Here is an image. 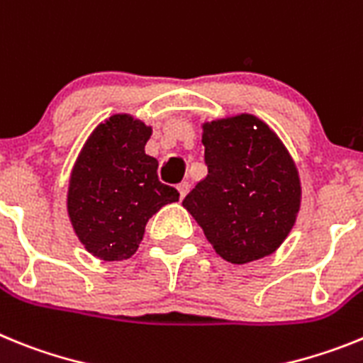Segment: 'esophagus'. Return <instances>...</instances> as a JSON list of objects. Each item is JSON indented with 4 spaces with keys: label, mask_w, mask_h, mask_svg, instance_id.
Listing matches in <instances>:
<instances>
[{
    "label": "esophagus",
    "mask_w": 363,
    "mask_h": 363,
    "mask_svg": "<svg viewBox=\"0 0 363 363\" xmlns=\"http://www.w3.org/2000/svg\"><path fill=\"white\" fill-rule=\"evenodd\" d=\"M177 191H179V197L184 199L186 195H188V191H190V184H188V182H181V184L177 186Z\"/></svg>",
    "instance_id": "esophagus-1"
}]
</instances>
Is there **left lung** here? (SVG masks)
<instances>
[{"label": "left lung", "instance_id": "left-lung-1", "mask_svg": "<svg viewBox=\"0 0 363 363\" xmlns=\"http://www.w3.org/2000/svg\"><path fill=\"white\" fill-rule=\"evenodd\" d=\"M206 179L182 201L213 250L245 264L281 247L301 204L296 162L269 124L250 113L203 122Z\"/></svg>", "mask_w": 363, "mask_h": 363}]
</instances>
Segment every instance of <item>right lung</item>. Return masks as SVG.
I'll return each instance as SVG.
<instances>
[{"label": "right lung", "mask_w": 363, "mask_h": 363, "mask_svg": "<svg viewBox=\"0 0 363 363\" xmlns=\"http://www.w3.org/2000/svg\"><path fill=\"white\" fill-rule=\"evenodd\" d=\"M151 133V125L128 113L111 115L93 129L71 169L72 230L102 261L133 256L150 217L179 201V191L157 177L155 157L144 151Z\"/></svg>", "instance_id": "right-lung-1"}]
</instances>
